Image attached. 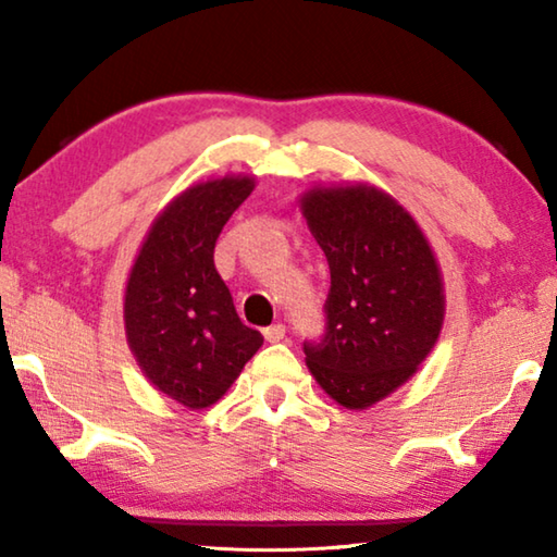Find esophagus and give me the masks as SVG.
Returning a JSON list of instances; mask_svg holds the SVG:
<instances>
[{
    "mask_svg": "<svg viewBox=\"0 0 557 557\" xmlns=\"http://www.w3.org/2000/svg\"><path fill=\"white\" fill-rule=\"evenodd\" d=\"M285 324H272V326H265L262 329V336H265V342H270V344H277V342H282V338H285Z\"/></svg>",
    "mask_w": 557,
    "mask_h": 557,
    "instance_id": "1",
    "label": "esophagus"
}]
</instances>
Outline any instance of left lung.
<instances>
[{
    "instance_id": "left-lung-1",
    "label": "left lung",
    "mask_w": 557,
    "mask_h": 557,
    "mask_svg": "<svg viewBox=\"0 0 557 557\" xmlns=\"http://www.w3.org/2000/svg\"><path fill=\"white\" fill-rule=\"evenodd\" d=\"M301 211L332 272L324 334L305 342L307 366L344 408H369L435 346L440 268L412 215L371 186L314 188Z\"/></svg>"
}]
</instances>
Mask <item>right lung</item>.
<instances>
[{
  "label": "right lung",
  "instance_id": "add662e5",
  "mask_svg": "<svg viewBox=\"0 0 557 557\" xmlns=\"http://www.w3.org/2000/svg\"><path fill=\"white\" fill-rule=\"evenodd\" d=\"M252 178L196 184L154 221L129 272L125 329L149 381L186 408H209L262 346L213 262L215 240Z\"/></svg>",
  "mask_w": 557,
  "mask_h": 557
}]
</instances>
